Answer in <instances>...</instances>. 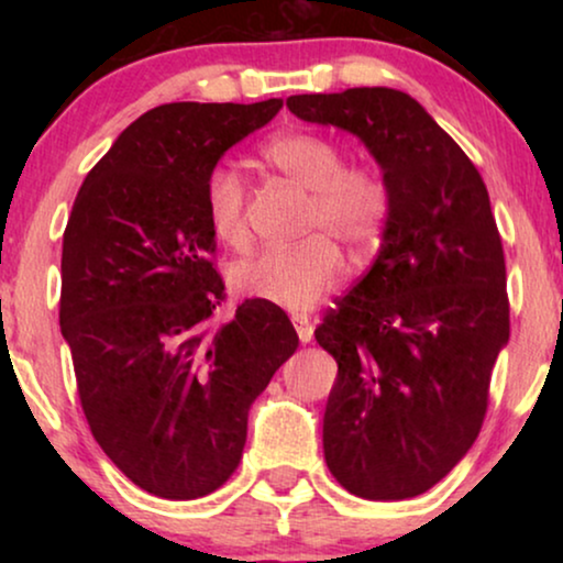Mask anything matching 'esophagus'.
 <instances>
[{
  "label": "esophagus",
  "instance_id": "1",
  "mask_svg": "<svg viewBox=\"0 0 563 563\" xmlns=\"http://www.w3.org/2000/svg\"><path fill=\"white\" fill-rule=\"evenodd\" d=\"M291 322H295L299 341H302V343H310V341H312V335H314V325H312V320L307 318V314H291Z\"/></svg>",
  "mask_w": 563,
  "mask_h": 563
}]
</instances>
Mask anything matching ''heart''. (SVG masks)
<instances>
[{
  "instance_id": "1",
  "label": "heart",
  "mask_w": 563,
  "mask_h": 563,
  "mask_svg": "<svg viewBox=\"0 0 563 563\" xmlns=\"http://www.w3.org/2000/svg\"><path fill=\"white\" fill-rule=\"evenodd\" d=\"M261 158L310 191L305 233L312 235L241 261L230 268V284L243 297L295 312L310 310L345 272L335 240L353 253L372 251L382 241L391 212L389 187L372 166H343V151L333 141L305 130L274 135L261 148ZM205 218L220 243L245 241V189L233 168L218 166L207 176Z\"/></svg>"
}]
</instances>
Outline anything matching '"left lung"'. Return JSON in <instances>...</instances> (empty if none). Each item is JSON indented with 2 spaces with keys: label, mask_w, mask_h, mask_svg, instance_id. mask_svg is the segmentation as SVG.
Here are the masks:
<instances>
[{
  "label": "left lung",
  "mask_w": 563,
  "mask_h": 563,
  "mask_svg": "<svg viewBox=\"0 0 563 563\" xmlns=\"http://www.w3.org/2000/svg\"><path fill=\"white\" fill-rule=\"evenodd\" d=\"M287 107L356 135L391 195L372 268L314 330L338 361L322 418L328 468L356 497H418L472 449L492 368L510 341L487 187L405 91L297 95Z\"/></svg>",
  "instance_id": "obj_1"
}]
</instances>
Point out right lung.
<instances>
[{
  "mask_svg": "<svg viewBox=\"0 0 563 563\" xmlns=\"http://www.w3.org/2000/svg\"><path fill=\"white\" fill-rule=\"evenodd\" d=\"M282 110L172 102L141 114L84 179L64 233L60 333L91 435L137 487L197 499L243 456L249 410L299 338L253 299L212 325L222 279L205 181Z\"/></svg>",
  "mask_w": 563,
  "mask_h": 563,
  "instance_id": "add662e5",
  "label": "right lung"
}]
</instances>
